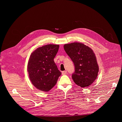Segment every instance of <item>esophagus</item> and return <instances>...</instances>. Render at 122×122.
I'll return each instance as SVG.
<instances>
[{
    "label": "esophagus",
    "mask_w": 122,
    "mask_h": 122,
    "mask_svg": "<svg viewBox=\"0 0 122 122\" xmlns=\"http://www.w3.org/2000/svg\"><path fill=\"white\" fill-rule=\"evenodd\" d=\"M66 74H67V71H62V74L63 75H66Z\"/></svg>",
    "instance_id": "1"
}]
</instances>
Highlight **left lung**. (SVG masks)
<instances>
[{
    "mask_svg": "<svg viewBox=\"0 0 122 122\" xmlns=\"http://www.w3.org/2000/svg\"><path fill=\"white\" fill-rule=\"evenodd\" d=\"M64 48L74 63L75 72L72 78L75 84L81 87L91 85L97 78L99 71L93 50L79 42L65 44Z\"/></svg>",
    "mask_w": 122,
    "mask_h": 122,
    "instance_id": "obj_1",
    "label": "left lung"
}]
</instances>
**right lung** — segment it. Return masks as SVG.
<instances>
[{"instance_id":"add662e5","label":"right lung","mask_w":122,"mask_h":122,"mask_svg":"<svg viewBox=\"0 0 122 122\" xmlns=\"http://www.w3.org/2000/svg\"><path fill=\"white\" fill-rule=\"evenodd\" d=\"M59 47V45H46L36 49L30 56L28 64L29 78L40 91H50L61 75L54 61Z\"/></svg>"}]
</instances>
